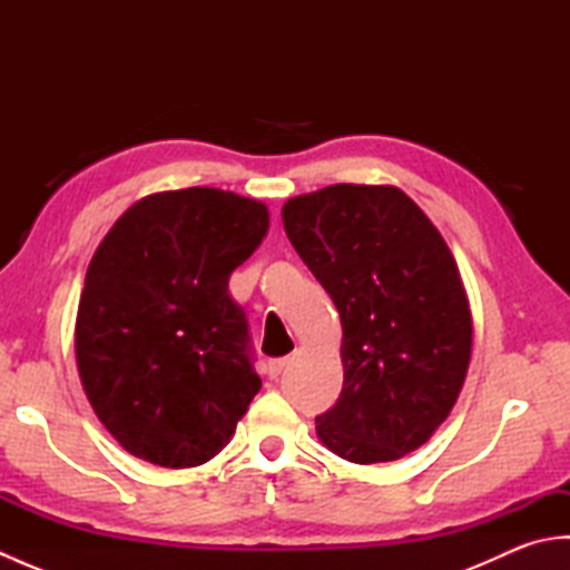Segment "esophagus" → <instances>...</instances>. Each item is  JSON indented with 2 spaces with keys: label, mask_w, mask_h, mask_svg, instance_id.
<instances>
[{
  "label": "esophagus",
  "mask_w": 570,
  "mask_h": 570,
  "mask_svg": "<svg viewBox=\"0 0 570 570\" xmlns=\"http://www.w3.org/2000/svg\"><path fill=\"white\" fill-rule=\"evenodd\" d=\"M288 365V357H276V360H269V367H266V372H269V380H276L278 374L284 372V367Z\"/></svg>",
  "instance_id": "esophagus-1"
}]
</instances>
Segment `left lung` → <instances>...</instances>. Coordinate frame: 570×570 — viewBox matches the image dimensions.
<instances>
[{
	"mask_svg": "<svg viewBox=\"0 0 570 570\" xmlns=\"http://www.w3.org/2000/svg\"><path fill=\"white\" fill-rule=\"evenodd\" d=\"M298 257L343 323V392L316 419L350 463L399 460L451 414L472 353V313L455 257L396 186L335 184L284 203Z\"/></svg>",
	"mask_w": 570,
	"mask_h": 570,
	"instance_id": "1",
	"label": "left lung"
}]
</instances>
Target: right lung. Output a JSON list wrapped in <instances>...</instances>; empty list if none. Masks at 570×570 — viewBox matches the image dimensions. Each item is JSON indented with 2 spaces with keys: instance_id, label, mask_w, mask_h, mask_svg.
Masks as SVG:
<instances>
[{
  "instance_id": "right-lung-1",
  "label": "right lung",
  "mask_w": 570,
  "mask_h": 570,
  "mask_svg": "<svg viewBox=\"0 0 570 570\" xmlns=\"http://www.w3.org/2000/svg\"><path fill=\"white\" fill-rule=\"evenodd\" d=\"M266 233L264 203L196 186L137 200L95 249L76 362L95 416L129 455L196 468L233 439L262 380L227 282Z\"/></svg>"
}]
</instances>
